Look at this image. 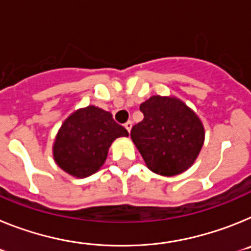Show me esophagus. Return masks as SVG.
<instances>
[{
  "instance_id": "esophagus-1",
  "label": "esophagus",
  "mask_w": 251,
  "mask_h": 251,
  "mask_svg": "<svg viewBox=\"0 0 251 251\" xmlns=\"http://www.w3.org/2000/svg\"><path fill=\"white\" fill-rule=\"evenodd\" d=\"M124 126H125V128H126V130H127L128 132L131 131V127H132V123H131V121H127V123H126Z\"/></svg>"
}]
</instances>
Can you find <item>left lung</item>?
<instances>
[{
  "mask_svg": "<svg viewBox=\"0 0 251 251\" xmlns=\"http://www.w3.org/2000/svg\"><path fill=\"white\" fill-rule=\"evenodd\" d=\"M144 120L131 128V139L150 171L164 177L186 172L204 143L197 113L174 96H151L140 104Z\"/></svg>",
  "mask_w": 251,
  "mask_h": 251,
  "instance_id": "8db88e82",
  "label": "left lung"
}]
</instances>
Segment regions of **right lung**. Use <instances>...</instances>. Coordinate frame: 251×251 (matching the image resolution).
<instances>
[{
  "label": "right lung",
  "mask_w": 251,
  "mask_h": 251,
  "mask_svg": "<svg viewBox=\"0 0 251 251\" xmlns=\"http://www.w3.org/2000/svg\"><path fill=\"white\" fill-rule=\"evenodd\" d=\"M124 136L127 130L112 113L89 104L64 120L53 144L54 160L72 177H89L104 164L111 144Z\"/></svg>",
  "instance_id": "obj_1"
}]
</instances>
